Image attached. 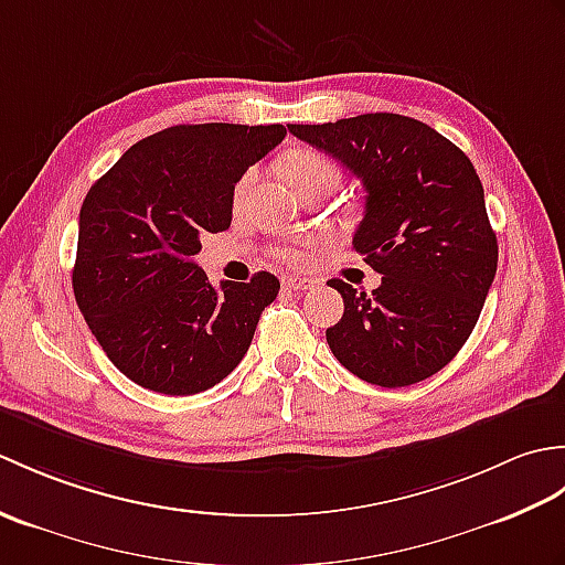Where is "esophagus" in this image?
I'll return each instance as SVG.
<instances>
[{
  "label": "esophagus",
  "mask_w": 565,
  "mask_h": 565,
  "mask_svg": "<svg viewBox=\"0 0 565 565\" xmlns=\"http://www.w3.org/2000/svg\"><path fill=\"white\" fill-rule=\"evenodd\" d=\"M281 281H284L286 289H289V291H296V294L313 289V286L318 284V281H313V279H306V276H284Z\"/></svg>",
  "instance_id": "1"
}]
</instances>
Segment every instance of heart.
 I'll use <instances>...</instances> for the list:
<instances>
[{"label": "heart", "instance_id": "1", "mask_svg": "<svg viewBox=\"0 0 565 565\" xmlns=\"http://www.w3.org/2000/svg\"><path fill=\"white\" fill-rule=\"evenodd\" d=\"M279 170L286 182H289L296 191H303L306 186L318 184V182H338V167H334L326 154L310 148H296L291 152H286L281 158ZM247 182L249 177L239 179V184L235 186V203L243 199ZM281 257L289 259L291 264H306L310 259V252L289 247V249H281Z\"/></svg>", "mask_w": 565, "mask_h": 565}]
</instances>
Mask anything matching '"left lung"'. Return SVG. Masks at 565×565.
<instances>
[{"instance_id": "1", "label": "left lung", "mask_w": 565, "mask_h": 565, "mask_svg": "<svg viewBox=\"0 0 565 565\" xmlns=\"http://www.w3.org/2000/svg\"><path fill=\"white\" fill-rule=\"evenodd\" d=\"M289 130L332 154L366 191L352 245L381 276L371 294L330 279L344 316L326 338L338 362L383 388L425 381L473 332L498 269L471 160L423 121L362 114Z\"/></svg>"}]
</instances>
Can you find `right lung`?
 <instances>
[{"instance_id":"add662e5","label":"right lung","mask_w":565,"mask_h":565,"mask_svg":"<svg viewBox=\"0 0 565 565\" xmlns=\"http://www.w3.org/2000/svg\"><path fill=\"white\" fill-rule=\"evenodd\" d=\"M286 128L172 126L124 152L79 211L72 289L94 338L138 386L194 395L243 362L279 279L209 281L203 233L233 221V191Z\"/></svg>"}]
</instances>
